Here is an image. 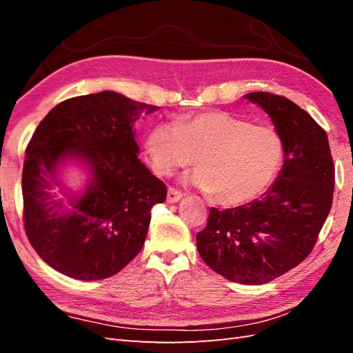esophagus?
Returning <instances> with one entry per match:
<instances>
[{"mask_svg": "<svg viewBox=\"0 0 353 353\" xmlns=\"http://www.w3.org/2000/svg\"><path fill=\"white\" fill-rule=\"evenodd\" d=\"M182 197H183V194L181 191H177L176 188H168V194H167L168 203H177V201Z\"/></svg>", "mask_w": 353, "mask_h": 353, "instance_id": "1", "label": "esophagus"}]
</instances>
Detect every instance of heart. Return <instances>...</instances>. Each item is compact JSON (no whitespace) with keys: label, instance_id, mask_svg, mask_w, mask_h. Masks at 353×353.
<instances>
[{"label":"heart","instance_id":"1","mask_svg":"<svg viewBox=\"0 0 353 353\" xmlns=\"http://www.w3.org/2000/svg\"><path fill=\"white\" fill-rule=\"evenodd\" d=\"M144 147L157 174L168 176L196 162L199 168L186 181L212 192L224 206H239L261 196L283 161V142L274 129L223 110L157 123L148 130Z\"/></svg>","mask_w":353,"mask_h":353}]
</instances>
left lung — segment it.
<instances>
[{
    "label": "left lung",
    "mask_w": 353,
    "mask_h": 353,
    "mask_svg": "<svg viewBox=\"0 0 353 353\" xmlns=\"http://www.w3.org/2000/svg\"><path fill=\"white\" fill-rule=\"evenodd\" d=\"M245 100L272 118L283 142V165L267 192L252 203L211 208L197 250L226 279L267 283L311 253L332 206L335 170L326 132L308 112L281 95L250 92Z\"/></svg>",
    "instance_id": "1"
}]
</instances>
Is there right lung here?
Masks as SVG:
<instances>
[{"label":"right lung","instance_id":"obj_1","mask_svg":"<svg viewBox=\"0 0 353 353\" xmlns=\"http://www.w3.org/2000/svg\"><path fill=\"white\" fill-rule=\"evenodd\" d=\"M157 106L103 91L65 100L33 133L22 170L24 226L36 253L79 281L117 274L144 245L150 211L167 186L138 157L133 125ZM76 163L88 179L74 192L61 181Z\"/></svg>","mask_w":353,"mask_h":353}]
</instances>
